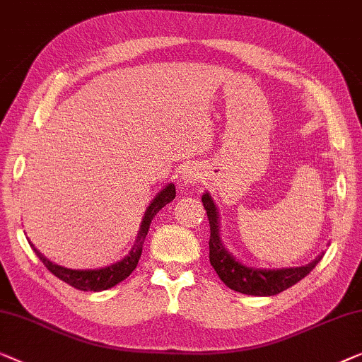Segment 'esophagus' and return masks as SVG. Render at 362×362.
I'll use <instances>...</instances> for the list:
<instances>
[{
	"label": "esophagus",
	"mask_w": 362,
	"mask_h": 362,
	"mask_svg": "<svg viewBox=\"0 0 362 362\" xmlns=\"http://www.w3.org/2000/svg\"><path fill=\"white\" fill-rule=\"evenodd\" d=\"M202 179V172L195 165H187L182 170V182L183 183H198Z\"/></svg>",
	"instance_id": "34e87169"
}]
</instances>
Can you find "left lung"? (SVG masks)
<instances>
[{
    "label": "left lung",
    "instance_id": "1",
    "mask_svg": "<svg viewBox=\"0 0 362 362\" xmlns=\"http://www.w3.org/2000/svg\"><path fill=\"white\" fill-rule=\"evenodd\" d=\"M203 206H205L208 221H210V264L215 269L218 277L225 285L234 292L256 295V297H271L277 295L302 281L313 271L315 266L322 261L318 256L313 262L302 267L288 269H256L247 267L236 261L230 252L226 251L225 244L220 238V215H218L216 205L210 193H203Z\"/></svg>",
    "mask_w": 362,
    "mask_h": 362
}]
</instances>
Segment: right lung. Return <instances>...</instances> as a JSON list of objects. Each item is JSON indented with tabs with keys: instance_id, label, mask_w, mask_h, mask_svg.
<instances>
[{
	"instance_id": "add662e5",
	"label": "right lung",
	"mask_w": 362,
	"mask_h": 362,
	"mask_svg": "<svg viewBox=\"0 0 362 362\" xmlns=\"http://www.w3.org/2000/svg\"><path fill=\"white\" fill-rule=\"evenodd\" d=\"M175 198V185L174 183H169L165 185L162 190L157 193L154 197V200L151 202V205L147 206V210L144 213V218H142L141 223V230L137 233V239L134 243V246L129 251V254L126 257L121 259V261L111 264L108 267L103 269H93V271H75V269H67L59 266L52 261H49L47 257L42 256L37 249L34 247V244L29 241L30 247L34 249V252L37 254V257L44 262V266L49 269L50 272L54 274L55 277H59L60 281H64L65 284L72 285L74 288L83 290V292H101V290H108L111 287H115L116 284H119L121 281H124L129 274L134 271L137 262H139L141 252H142V244H144V239L147 236V231H149L151 221L154 220V216L162 210L167 203H170Z\"/></svg>"
}]
</instances>
